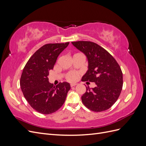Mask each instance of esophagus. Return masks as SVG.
Masks as SVG:
<instances>
[{
	"instance_id": "1",
	"label": "esophagus",
	"mask_w": 146,
	"mask_h": 146,
	"mask_svg": "<svg viewBox=\"0 0 146 146\" xmlns=\"http://www.w3.org/2000/svg\"><path fill=\"white\" fill-rule=\"evenodd\" d=\"M77 85V83H71V84H70V86H71V87H73V86H76Z\"/></svg>"
}]
</instances>
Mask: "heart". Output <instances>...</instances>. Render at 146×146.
<instances>
[{"instance_id":"obj_1","label":"heart","mask_w":146,"mask_h":146,"mask_svg":"<svg viewBox=\"0 0 146 146\" xmlns=\"http://www.w3.org/2000/svg\"><path fill=\"white\" fill-rule=\"evenodd\" d=\"M78 74L76 72H69L66 75V79L69 82H75L77 80Z\"/></svg>"}]
</instances>
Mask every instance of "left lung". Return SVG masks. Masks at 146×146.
Masks as SVG:
<instances>
[{
  "label": "left lung",
  "mask_w": 146,
  "mask_h": 146,
  "mask_svg": "<svg viewBox=\"0 0 146 146\" xmlns=\"http://www.w3.org/2000/svg\"><path fill=\"white\" fill-rule=\"evenodd\" d=\"M88 60V70L82 81L94 82L96 87H86L82 96L83 104L90 110L100 112L109 109L120 96L123 76L120 66L112 55L98 44L91 41L72 42Z\"/></svg>",
  "instance_id": "obj_1"
}]
</instances>
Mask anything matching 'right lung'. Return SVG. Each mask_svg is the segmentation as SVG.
Instances as JSON below:
<instances>
[{"label":"right lung","instance_id":"obj_1","mask_svg":"<svg viewBox=\"0 0 146 146\" xmlns=\"http://www.w3.org/2000/svg\"><path fill=\"white\" fill-rule=\"evenodd\" d=\"M69 42L47 44L30 57L22 73L20 86L24 98L35 110L43 114L55 112L64 102L70 89L69 83L54 86L48 82L49 70L53 69L58 55Z\"/></svg>","mask_w":146,"mask_h":146}]
</instances>
